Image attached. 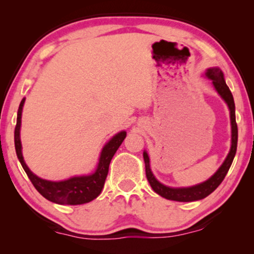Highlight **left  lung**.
I'll return each mask as SVG.
<instances>
[{
  "mask_svg": "<svg viewBox=\"0 0 254 254\" xmlns=\"http://www.w3.org/2000/svg\"><path fill=\"white\" fill-rule=\"evenodd\" d=\"M204 76L207 78H209L213 84L214 89L216 90V92L221 96V98L224 100L230 111V124H231V147L230 151L227 157H225L224 162L222 163V165L218 168L216 172L210 177L209 179H207L206 182L196 184V185L189 186V187H170L166 186L161 182H158L156 179V177L152 173L150 169V159H149V155L147 151H143V158H144V164H145V176L149 184H150L151 189L155 190L156 193L159 195L165 197L168 200L173 201H179V202H192V201H197L209 195L210 193H213L215 190L217 189L218 185L223 182L224 177L227 176V173L230 169L234 161L236 150H237V140H238V129H237V124H236V114H235V102L232 93L227 85L224 79L223 71L221 70L218 67L208 68Z\"/></svg>",
  "mask_w": 254,
  "mask_h": 254,
  "instance_id": "left-lung-1",
  "label": "left lung"
}]
</instances>
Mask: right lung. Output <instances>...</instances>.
<instances>
[{
	"instance_id": "1",
	"label": "right lung",
	"mask_w": 254,
	"mask_h": 254,
	"mask_svg": "<svg viewBox=\"0 0 254 254\" xmlns=\"http://www.w3.org/2000/svg\"><path fill=\"white\" fill-rule=\"evenodd\" d=\"M25 103V98L22 99L19 104L18 112H17V124L15 128V148L16 154L24 171L36 187V190L43 195L45 199L58 204H83L88 203L102 193V190L105 184V179L109 173V166L111 159L116 154L118 148L123 143L126 137V131L121 130L114 135L107 143L104 145L98 159V164L95 171L90 175L74 176L64 180L52 182L40 178L34 175L29 169L24 161L22 152V142H20V125H22V112L23 106Z\"/></svg>"
}]
</instances>
